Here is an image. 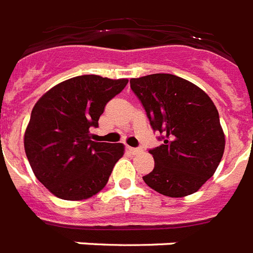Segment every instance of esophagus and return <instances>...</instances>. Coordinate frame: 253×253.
I'll list each match as a JSON object with an SVG mask.
<instances>
[{"label":"esophagus","instance_id":"obj_1","mask_svg":"<svg viewBox=\"0 0 253 253\" xmlns=\"http://www.w3.org/2000/svg\"><path fill=\"white\" fill-rule=\"evenodd\" d=\"M128 151L130 153V154H138V153H141V149H138V147H128Z\"/></svg>","mask_w":253,"mask_h":253}]
</instances>
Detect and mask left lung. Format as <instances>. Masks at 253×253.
I'll list each match as a JSON object with an SVG mask.
<instances>
[{
    "mask_svg": "<svg viewBox=\"0 0 253 253\" xmlns=\"http://www.w3.org/2000/svg\"><path fill=\"white\" fill-rule=\"evenodd\" d=\"M154 130L163 143L150 150L154 169L143 181L161 195L185 197L213 176L225 151L219 115L207 92L173 74L132 78Z\"/></svg>",
    "mask_w": 253,
    "mask_h": 253,
    "instance_id": "obj_1",
    "label": "left lung"
}]
</instances>
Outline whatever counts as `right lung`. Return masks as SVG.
Listing matches in <instances>:
<instances>
[{
	"mask_svg": "<svg viewBox=\"0 0 253 253\" xmlns=\"http://www.w3.org/2000/svg\"><path fill=\"white\" fill-rule=\"evenodd\" d=\"M128 80L95 74L66 80L36 102L24 132V151L38 180L58 199L81 201L106 187L123 143L95 142L90 128Z\"/></svg>",
	"mask_w": 253,
	"mask_h": 253,
	"instance_id": "add662e5",
	"label": "right lung"
}]
</instances>
